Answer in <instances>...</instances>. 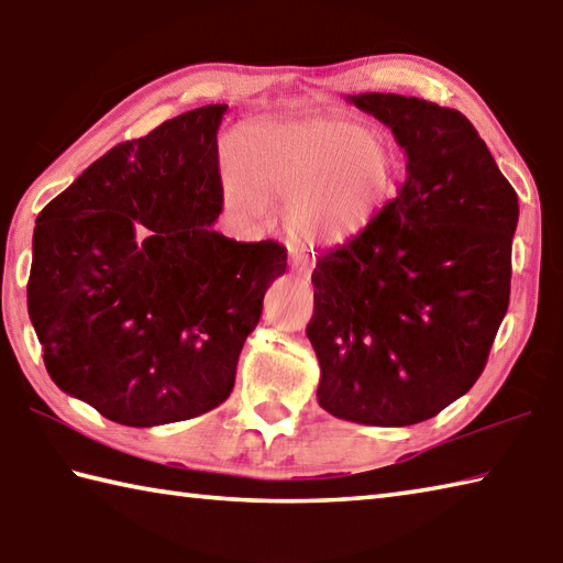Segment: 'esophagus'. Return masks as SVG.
Wrapping results in <instances>:
<instances>
[{
	"label": "esophagus",
	"mask_w": 563,
	"mask_h": 563,
	"mask_svg": "<svg viewBox=\"0 0 563 563\" xmlns=\"http://www.w3.org/2000/svg\"><path fill=\"white\" fill-rule=\"evenodd\" d=\"M291 272L296 274L298 282H308L311 279V267H308V262L303 257H294L291 260Z\"/></svg>",
	"instance_id": "obj_1"
}]
</instances>
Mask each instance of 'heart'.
I'll list each match as a JSON object with an SVG mask.
<instances>
[{"label":"heart","mask_w":563,"mask_h":563,"mask_svg":"<svg viewBox=\"0 0 563 563\" xmlns=\"http://www.w3.org/2000/svg\"><path fill=\"white\" fill-rule=\"evenodd\" d=\"M396 147L384 135L340 117L247 123L233 137L223 201L247 223L267 201H284V233L296 245L332 250L357 240L394 199Z\"/></svg>","instance_id":"b5f03b06"}]
</instances>
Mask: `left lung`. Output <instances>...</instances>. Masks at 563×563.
Wrapping results in <instances>:
<instances>
[{"label":"left lung","mask_w":563,"mask_h":563,"mask_svg":"<svg viewBox=\"0 0 563 563\" xmlns=\"http://www.w3.org/2000/svg\"><path fill=\"white\" fill-rule=\"evenodd\" d=\"M391 129L406 181L369 231L316 260L306 332L318 404L376 428L434 418L476 384L510 301L518 194L464 113L347 97Z\"/></svg>","instance_id":"1"}]
</instances>
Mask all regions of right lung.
<instances>
[{
    "label": "right lung",
    "instance_id": "add662e5",
    "mask_svg": "<svg viewBox=\"0 0 563 563\" xmlns=\"http://www.w3.org/2000/svg\"><path fill=\"white\" fill-rule=\"evenodd\" d=\"M225 111L194 109L111 147L36 218L29 316L45 369L121 426L221 406L286 272L274 240L238 243L211 228L223 211Z\"/></svg>",
    "mask_w": 563,
    "mask_h": 563
}]
</instances>
